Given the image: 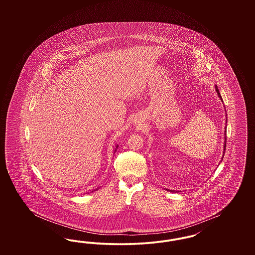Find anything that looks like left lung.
I'll return each mask as SVG.
<instances>
[{
    "label": "left lung",
    "instance_id": "obj_1",
    "mask_svg": "<svg viewBox=\"0 0 255 255\" xmlns=\"http://www.w3.org/2000/svg\"><path fill=\"white\" fill-rule=\"evenodd\" d=\"M215 88H216V92H217V94H218L219 97L221 98V100H223V99H222V97H221V95H220V93H219V90L218 88H217V86H216ZM225 134H226V133H225ZM225 138H226V139H225V145H224V148H225V149H224V151H226V146H227V137H225ZM224 153H225V152H224Z\"/></svg>",
    "mask_w": 255,
    "mask_h": 255
}]
</instances>
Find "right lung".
I'll use <instances>...</instances> for the list:
<instances>
[{"label": "right lung", "instance_id": "right-lung-1", "mask_svg": "<svg viewBox=\"0 0 255 255\" xmlns=\"http://www.w3.org/2000/svg\"><path fill=\"white\" fill-rule=\"evenodd\" d=\"M117 148H118V146H117Z\"/></svg>", "mask_w": 255, "mask_h": 255}]
</instances>
